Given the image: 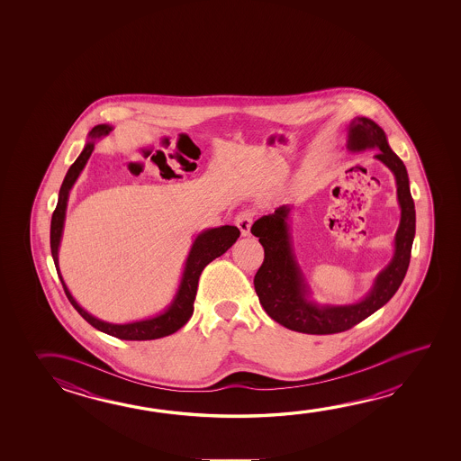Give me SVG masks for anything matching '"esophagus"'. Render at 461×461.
<instances>
[{"mask_svg":"<svg viewBox=\"0 0 461 461\" xmlns=\"http://www.w3.org/2000/svg\"><path fill=\"white\" fill-rule=\"evenodd\" d=\"M252 219H254V212L250 211H242L236 215L234 223H236V227L240 228L242 236H249Z\"/></svg>","mask_w":461,"mask_h":461,"instance_id":"esophagus-1","label":"esophagus"}]
</instances>
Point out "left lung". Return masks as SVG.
Listing matches in <instances>:
<instances>
[{"instance_id":"left-lung-1","label":"left lung","mask_w":461,"mask_h":461,"mask_svg":"<svg viewBox=\"0 0 461 461\" xmlns=\"http://www.w3.org/2000/svg\"><path fill=\"white\" fill-rule=\"evenodd\" d=\"M348 151L377 149L381 160L395 176L400 223L393 238V256L384 270L377 273L368 294L348 305L318 303L312 299L307 279L297 264L291 244L289 213L291 205H281L273 213L257 220L250 228L264 246V264L254 278L258 301L268 317L293 331L305 334H334L373 315L393 299L410 265L415 240L416 212L410 193L407 168L387 143L384 130L366 117H355L348 127Z\"/></svg>"}]
</instances>
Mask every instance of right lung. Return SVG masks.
<instances>
[{
  "label": "right lung",
  "mask_w": 461,
  "mask_h": 461,
  "mask_svg": "<svg viewBox=\"0 0 461 461\" xmlns=\"http://www.w3.org/2000/svg\"><path fill=\"white\" fill-rule=\"evenodd\" d=\"M113 130L111 125L101 123L91 130L88 135V141L85 144L84 151L77 158L76 162L70 166L66 174V178L62 182L59 189V197H58V205L51 217V256H53L56 272L61 279L64 293L68 295V303L74 305V309L82 315V317L90 323L93 328L99 331L106 332L109 336L119 338L123 340H151L170 336L175 331H178L186 321H188L193 312H194V299H196L197 281L201 273L205 268V265L211 264L213 258L223 256L236 240L240 238V230L231 225H223L219 228H209L197 234L196 240L193 242L189 249L185 268H183L182 279L176 289L174 301L167 307L164 312H160L156 317L146 318L140 321H131V323H109L103 321L99 318L93 317L80 303H77L74 295L70 294L64 279H62L61 270H59V246H61L62 231H64V220H66V211H68V193L77 182L78 175L82 174L91 152L95 149V143L99 138L109 135Z\"/></svg>",
  "instance_id": "obj_1"
}]
</instances>
